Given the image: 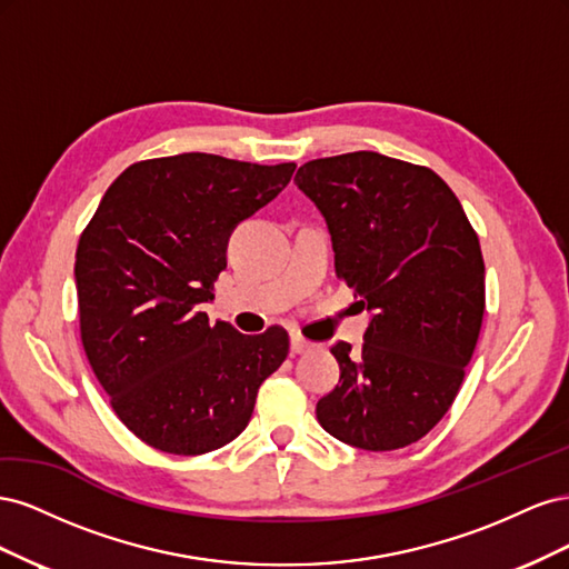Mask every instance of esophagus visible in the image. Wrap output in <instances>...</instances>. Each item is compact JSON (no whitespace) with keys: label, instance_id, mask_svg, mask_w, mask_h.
<instances>
[{"label":"esophagus","instance_id":"1","mask_svg":"<svg viewBox=\"0 0 569 569\" xmlns=\"http://www.w3.org/2000/svg\"><path fill=\"white\" fill-rule=\"evenodd\" d=\"M289 349H291V353L299 356V353L311 351V349H313V343H311V341H306L301 335H291V339H289Z\"/></svg>","mask_w":569,"mask_h":569}]
</instances>
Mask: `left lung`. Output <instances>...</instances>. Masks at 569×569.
<instances>
[{"label":"left lung","mask_w":569,"mask_h":569,"mask_svg":"<svg viewBox=\"0 0 569 569\" xmlns=\"http://www.w3.org/2000/svg\"><path fill=\"white\" fill-rule=\"evenodd\" d=\"M332 234L335 266L370 322L339 341V385L316 406L335 439L393 451L451 408L485 316V258L435 170L375 151L308 161L295 178Z\"/></svg>","instance_id":"1"}]
</instances>
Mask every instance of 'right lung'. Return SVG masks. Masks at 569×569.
Here are the masks:
<instances>
[{
  "instance_id": "1",
  "label": "right lung",
  "mask_w": 569,
  "mask_h": 569,
  "mask_svg": "<svg viewBox=\"0 0 569 569\" xmlns=\"http://www.w3.org/2000/svg\"><path fill=\"white\" fill-rule=\"evenodd\" d=\"M295 163L216 157L132 163L107 189L76 251L80 337L134 437L176 456L244 432L258 387L282 366L280 327L242 335L201 311L239 222L289 184Z\"/></svg>"
}]
</instances>
